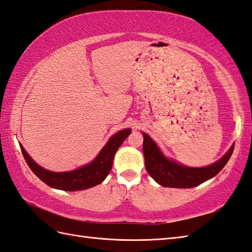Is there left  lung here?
Here are the masks:
<instances>
[{"mask_svg": "<svg viewBox=\"0 0 252 252\" xmlns=\"http://www.w3.org/2000/svg\"><path fill=\"white\" fill-rule=\"evenodd\" d=\"M143 134V153L146 171L158 184L164 187L189 189L210 180L227 163L234 151V145H232L224 157L213 164L205 168H189L165 158L152 138L145 133Z\"/></svg>", "mask_w": 252, "mask_h": 252, "instance_id": "left-lung-1", "label": "left lung"}]
</instances>
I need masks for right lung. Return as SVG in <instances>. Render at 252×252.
<instances>
[{
  "label": "right lung",
  "mask_w": 252,
  "mask_h": 252,
  "mask_svg": "<svg viewBox=\"0 0 252 252\" xmlns=\"http://www.w3.org/2000/svg\"><path fill=\"white\" fill-rule=\"evenodd\" d=\"M130 133V129L116 133L92 162L77 170L70 171V172H52V171L41 168L31 159L21 145L20 149L32 172L45 184L53 189L62 190H81L98 185L106 179L111 170L117 149L120 147Z\"/></svg>",
  "instance_id": "obj_1"
}]
</instances>
